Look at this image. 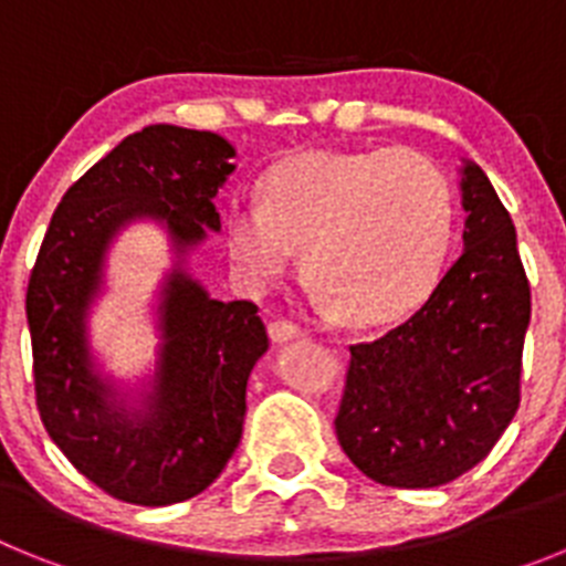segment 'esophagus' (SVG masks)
Returning a JSON list of instances; mask_svg holds the SVG:
<instances>
[{"label": "esophagus", "mask_w": 566, "mask_h": 566, "mask_svg": "<svg viewBox=\"0 0 566 566\" xmlns=\"http://www.w3.org/2000/svg\"><path fill=\"white\" fill-rule=\"evenodd\" d=\"M269 337H272V343H292V339L303 337V328L289 323V319H274V323H269Z\"/></svg>", "instance_id": "obj_1"}]
</instances>
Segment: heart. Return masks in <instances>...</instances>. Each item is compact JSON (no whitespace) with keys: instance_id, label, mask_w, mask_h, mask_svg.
I'll list each match as a JSON object with an SVG mask.
<instances>
[{"instance_id":"1","label":"heart","mask_w":566,"mask_h":566,"mask_svg":"<svg viewBox=\"0 0 566 566\" xmlns=\"http://www.w3.org/2000/svg\"><path fill=\"white\" fill-rule=\"evenodd\" d=\"M223 234L252 286L283 277L303 249V274L334 314L374 326L413 312L442 277L453 189L413 149H317L274 167L260 203H229Z\"/></svg>"}]
</instances>
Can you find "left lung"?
<instances>
[{"label": "left lung", "instance_id": "1", "mask_svg": "<svg viewBox=\"0 0 566 566\" xmlns=\"http://www.w3.org/2000/svg\"><path fill=\"white\" fill-rule=\"evenodd\" d=\"M462 252L402 326L352 345L339 448L388 488H439L482 462L518 408L530 286L484 169L459 167Z\"/></svg>", "mask_w": 566, "mask_h": 566}]
</instances>
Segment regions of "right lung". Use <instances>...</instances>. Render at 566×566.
<instances>
[{
  "mask_svg": "<svg viewBox=\"0 0 566 566\" xmlns=\"http://www.w3.org/2000/svg\"><path fill=\"white\" fill-rule=\"evenodd\" d=\"M234 147L209 129L149 124L64 192L28 283L36 405L48 437L104 493L144 507L198 496L232 459L247 382L269 352L258 306L214 300L189 258L221 232L214 195ZM135 222L165 232L170 269L154 300L156 359L118 378L92 345L88 317L108 291L114 240Z\"/></svg>",
  "mask_w": 566,
  "mask_h": 566,
  "instance_id": "1",
  "label": "right lung"
}]
</instances>
